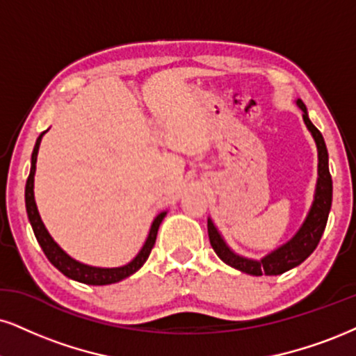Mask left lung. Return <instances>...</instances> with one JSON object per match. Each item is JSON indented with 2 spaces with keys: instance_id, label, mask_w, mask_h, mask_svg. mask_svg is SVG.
Wrapping results in <instances>:
<instances>
[{
  "instance_id": "obj_1",
  "label": "left lung",
  "mask_w": 356,
  "mask_h": 356,
  "mask_svg": "<svg viewBox=\"0 0 356 356\" xmlns=\"http://www.w3.org/2000/svg\"><path fill=\"white\" fill-rule=\"evenodd\" d=\"M297 105L304 112L302 117H304L307 129L312 134L315 145H317L318 178L317 186H315L314 203L310 206V211L307 214L305 221L302 222L300 229L296 232V236L291 241L280 245V248L275 249V251L269 252L267 256L257 261V259L243 257L232 251L229 245L226 244V241L222 239V236L219 234L214 222L211 219H208L209 243H211L218 257L222 262H226L227 266L234 267V269L241 272H245L249 275H279L302 264L315 251V248L318 245L320 238H322L327 226L328 213H330L332 208V177L330 170H328V152L325 147V140H323L317 127L310 122L305 104L299 99L297 100Z\"/></svg>"
}]
</instances>
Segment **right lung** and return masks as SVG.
<instances>
[{
  "label": "right lung",
  "mask_w": 356,
  "mask_h": 356,
  "mask_svg": "<svg viewBox=\"0 0 356 356\" xmlns=\"http://www.w3.org/2000/svg\"><path fill=\"white\" fill-rule=\"evenodd\" d=\"M44 134H46V131H42V134L38 137L36 145H34L33 155H31V171H29L28 181H26L24 200H26V211H28V218H29L31 226H33L34 236H36L38 243L41 245L44 254H46V257L49 259V262L56 267V269L63 272L65 277L77 280V282H82V284H89V285L115 284L127 279L129 275L135 274V272L145 264V261H147L148 256H150L153 245H155V241H156L158 227H160L161 221H163V218L166 216V211L160 213L155 219H153L150 232H148V238L145 241L143 248L140 249V252L131 259L129 264L122 267H94V266L82 264V262L72 259L67 252L59 248V244H57L54 239L51 238V234L47 232L46 226H44L41 216H39L36 201H34V173H36L39 145H41V138Z\"/></svg>",
  "instance_id": "add662e5"
}]
</instances>
